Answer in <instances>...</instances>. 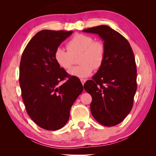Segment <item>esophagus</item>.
Returning <instances> with one entry per match:
<instances>
[{
  "instance_id": "34e87169",
  "label": "esophagus",
  "mask_w": 156,
  "mask_h": 156,
  "mask_svg": "<svg viewBox=\"0 0 156 156\" xmlns=\"http://www.w3.org/2000/svg\"><path fill=\"white\" fill-rule=\"evenodd\" d=\"M80 81H81L82 84H84V83H85V82H86V80H85V79H80Z\"/></svg>"
}]
</instances>
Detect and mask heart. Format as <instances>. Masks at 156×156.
<instances>
[{
	"instance_id": "obj_1",
	"label": "heart",
	"mask_w": 156,
	"mask_h": 156,
	"mask_svg": "<svg viewBox=\"0 0 156 156\" xmlns=\"http://www.w3.org/2000/svg\"><path fill=\"white\" fill-rule=\"evenodd\" d=\"M67 49L57 48L54 59L60 67L68 70L73 64V57L80 54L78 62L81 64L72 68L69 73L78 78H87L103 65L105 58V47L100 41H94L93 37L83 34L73 36L67 43Z\"/></svg>"
}]
</instances>
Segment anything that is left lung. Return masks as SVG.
<instances>
[{
	"label": "left lung",
	"mask_w": 156,
	"mask_h": 156,
	"mask_svg": "<svg viewBox=\"0 0 156 156\" xmlns=\"http://www.w3.org/2000/svg\"><path fill=\"white\" fill-rule=\"evenodd\" d=\"M98 34L104 41L103 65L86 82L84 88L91 95L92 115L101 125L120 123L130 113L137 89L135 57L128 41L107 25L83 30Z\"/></svg>",
	"instance_id": "left-lung-1"
}]
</instances>
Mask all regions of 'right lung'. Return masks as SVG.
Returning <instances> with one entry per match:
<instances>
[{"label":"right lung","instance_id":"1","mask_svg":"<svg viewBox=\"0 0 156 156\" xmlns=\"http://www.w3.org/2000/svg\"><path fill=\"white\" fill-rule=\"evenodd\" d=\"M72 33L39 31L21 57L19 83L26 111L37 125L46 130L56 131L66 125L71 107L83 91L80 80L69 75L54 59L55 51Z\"/></svg>","mask_w":156,"mask_h":156}]
</instances>
